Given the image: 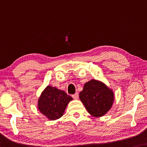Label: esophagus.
<instances>
[{
	"label": "esophagus",
	"mask_w": 147,
	"mask_h": 147,
	"mask_svg": "<svg viewBox=\"0 0 147 147\" xmlns=\"http://www.w3.org/2000/svg\"><path fill=\"white\" fill-rule=\"evenodd\" d=\"M73 97L74 99H78V93H76L75 94L73 95Z\"/></svg>",
	"instance_id": "esophagus-1"
}]
</instances>
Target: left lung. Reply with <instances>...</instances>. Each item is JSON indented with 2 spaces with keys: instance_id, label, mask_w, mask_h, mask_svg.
Returning a JSON list of instances; mask_svg holds the SVG:
<instances>
[{
  "instance_id": "left-lung-1",
  "label": "left lung",
  "mask_w": 147,
  "mask_h": 147,
  "mask_svg": "<svg viewBox=\"0 0 147 147\" xmlns=\"http://www.w3.org/2000/svg\"><path fill=\"white\" fill-rule=\"evenodd\" d=\"M79 97L91 115L100 117L111 109L115 95L104 83L92 79L85 84Z\"/></svg>"
}]
</instances>
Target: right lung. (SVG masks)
Masks as SVG:
<instances>
[{
  "label": "right lung",
  "instance_id": "1",
  "mask_svg": "<svg viewBox=\"0 0 147 147\" xmlns=\"http://www.w3.org/2000/svg\"><path fill=\"white\" fill-rule=\"evenodd\" d=\"M73 98L64 91L48 86L42 92L38 101V108L42 114L50 120L61 118Z\"/></svg>",
  "mask_w": 147,
  "mask_h": 147
}]
</instances>
